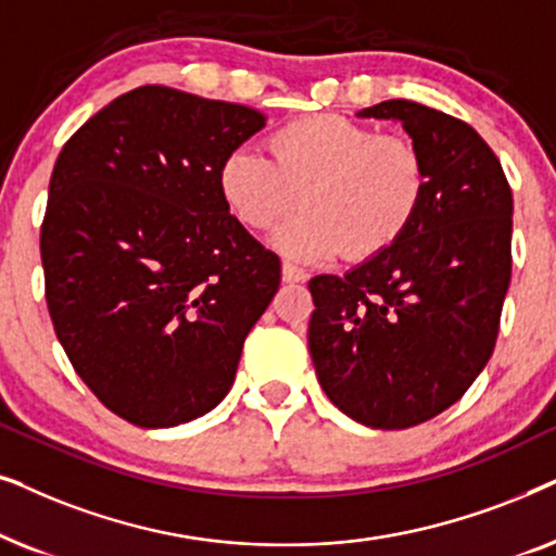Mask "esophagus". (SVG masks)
Listing matches in <instances>:
<instances>
[{"mask_svg": "<svg viewBox=\"0 0 556 556\" xmlns=\"http://www.w3.org/2000/svg\"><path fill=\"white\" fill-rule=\"evenodd\" d=\"M282 279H285V282H305L307 271L300 269L298 264L285 262V264H282Z\"/></svg>", "mask_w": 556, "mask_h": 556, "instance_id": "obj_1", "label": "esophagus"}]
</instances>
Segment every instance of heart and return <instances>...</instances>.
Listing matches in <instances>:
<instances>
[{"label": "heart", "mask_w": 556, "mask_h": 556, "mask_svg": "<svg viewBox=\"0 0 556 556\" xmlns=\"http://www.w3.org/2000/svg\"><path fill=\"white\" fill-rule=\"evenodd\" d=\"M429 169L412 139L379 135L338 114H313L271 131L269 157L236 147L218 167L226 208L249 231H266L294 262L320 264L345 249L353 262L396 247L427 201Z\"/></svg>", "instance_id": "heart-1"}]
</instances>
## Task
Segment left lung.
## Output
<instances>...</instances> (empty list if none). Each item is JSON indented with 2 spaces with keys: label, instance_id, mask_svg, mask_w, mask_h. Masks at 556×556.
<instances>
[{
  "label": "left lung",
  "instance_id": "obj_1",
  "mask_svg": "<svg viewBox=\"0 0 556 556\" xmlns=\"http://www.w3.org/2000/svg\"><path fill=\"white\" fill-rule=\"evenodd\" d=\"M364 118L402 122L427 160L419 218L396 247L343 277L309 279L317 381L348 417L406 429L453 406L491 358L510 282L514 198L470 124L391 99Z\"/></svg>",
  "mask_w": 556,
  "mask_h": 556
}]
</instances>
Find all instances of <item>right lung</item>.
<instances>
[{
    "mask_svg": "<svg viewBox=\"0 0 556 556\" xmlns=\"http://www.w3.org/2000/svg\"><path fill=\"white\" fill-rule=\"evenodd\" d=\"M262 111L167 86L118 96L65 142L40 231L55 336L99 402L144 429L203 417L279 290L218 167Z\"/></svg>",
    "mask_w": 556,
    "mask_h": 556,
    "instance_id": "obj_1",
    "label": "right lung"
}]
</instances>
